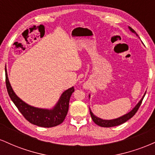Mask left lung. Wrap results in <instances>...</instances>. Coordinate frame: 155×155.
Returning a JSON list of instances; mask_svg holds the SVG:
<instances>
[{"label": "left lung", "instance_id": "obj_1", "mask_svg": "<svg viewBox=\"0 0 155 155\" xmlns=\"http://www.w3.org/2000/svg\"><path fill=\"white\" fill-rule=\"evenodd\" d=\"M129 29L133 33H134L135 34H136L137 35H138V34L136 33V32L132 28L129 27ZM145 95H146V93L144 94V95L143 96V97L141 98V100H140L139 101V103H138V104H137L136 106H135V108H133L132 111H130L129 113L126 114H124V116L119 117V118H117V119H114V120H102V119H101V118H99V117H97L96 116H95V115L92 114L91 110L90 109V115H91L92 120H93V122H95L96 124H97V125L101 126V127H114V126H117V125H120V124H123L125 122H127V120H129L130 118H132V117L134 116L135 114H136V113L138 111V108H139V107H140V104H141L142 101H143Z\"/></svg>", "mask_w": 155, "mask_h": 155}]
</instances>
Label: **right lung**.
Instances as JSON below:
<instances>
[{
    "instance_id": "1",
    "label": "right lung",
    "mask_w": 155,
    "mask_h": 155,
    "mask_svg": "<svg viewBox=\"0 0 155 155\" xmlns=\"http://www.w3.org/2000/svg\"><path fill=\"white\" fill-rule=\"evenodd\" d=\"M6 71V85L8 95L23 117L31 124L43 127H51L61 124L68 111L69 101L74 92V87L62 94L59 101L52 109H42L29 106L19 98L12 90Z\"/></svg>"
}]
</instances>
